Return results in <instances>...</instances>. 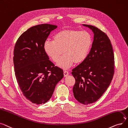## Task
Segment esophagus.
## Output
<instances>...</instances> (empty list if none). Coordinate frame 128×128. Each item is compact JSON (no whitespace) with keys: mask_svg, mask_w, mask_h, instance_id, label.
I'll return each instance as SVG.
<instances>
[{"mask_svg":"<svg viewBox=\"0 0 128 128\" xmlns=\"http://www.w3.org/2000/svg\"><path fill=\"white\" fill-rule=\"evenodd\" d=\"M64 77H66V76H67L69 75V72H68V71H64Z\"/></svg>","mask_w":128,"mask_h":128,"instance_id":"1","label":"esophagus"}]
</instances>
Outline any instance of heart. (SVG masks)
Instances as JSON below:
<instances>
[{
  "mask_svg": "<svg viewBox=\"0 0 128 128\" xmlns=\"http://www.w3.org/2000/svg\"><path fill=\"white\" fill-rule=\"evenodd\" d=\"M90 34L86 31L64 29L57 33L53 41L46 40L44 50L54 62H57L62 52L64 55L57 64L58 67L68 69L73 65L83 62L87 58L92 45Z\"/></svg>",
  "mask_w": 128,
  "mask_h": 128,
  "instance_id": "obj_1",
  "label": "heart"
}]
</instances>
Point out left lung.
Returning a JSON list of instances; mask_svg holds the SVG:
<instances>
[{"mask_svg":"<svg viewBox=\"0 0 128 128\" xmlns=\"http://www.w3.org/2000/svg\"><path fill=\"white\" fill-rule=\"evenodd\" d=\"M93 32L94 38L86 59L72 70L76 83L74 98L84 105L95 102L105 93L114 74L112 47L107 35L95 26L82 24Z\"/></svg>","mask_w":128,"mask_h":128,"instance_id":"8db88e82","label":"left lung"}]
</instances>
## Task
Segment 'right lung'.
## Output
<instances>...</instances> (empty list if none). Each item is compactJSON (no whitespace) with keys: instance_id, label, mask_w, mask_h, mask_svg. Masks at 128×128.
<instances>
[{"instance_id":"right-lung-1","label":"right lung","mask_w":128,"mask_h":128,"mask_svg":"<svg viewBox=\"0 0 128 128\" xmlns=\"http://www.w3.org/2000/svg\"><path fill=\"white\" fill-rule=\"evenodd\" d=\"M57 26L42 24L28 28L17 40L14 64L18 85L26 99L37 105L45 104L64 77L63 70L49 60L44 44Z\"/></svg>"}]
</instances>
